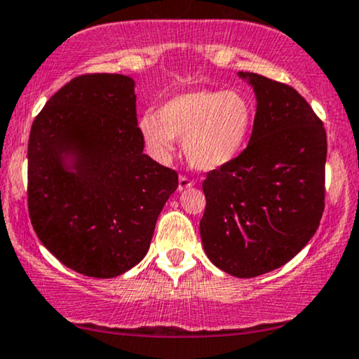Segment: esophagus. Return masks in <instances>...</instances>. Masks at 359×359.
<instances>
[{"mask_svg":"<svg viewBox=\"0 0 359 359\" xmlns=\"http://www.w3.org/2000/svg\"><path fill=\"white\" fill-rule=\"evenodd\" d=\"M194 185V180L190 179L187 175H180L179 177V190H185V189H190Z\"/></svg>","mask_w":359,"mask_h":359,"instance_id":"34e87169","label":"esophagus"}]
</instances>
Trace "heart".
Wrapping results in <instances>:
<instances>
[{
  "label": "heart",
  "mask_w": 359,
  "mask_h": 359,
  "mask_svg": "<svg viewBox=\"0 0 359 359\" xmlns=\"http://www.w3.org/2000/svg\"><path fill=\"white\" fill-rule=\"evenodd\" d=\"M253 122L252 104L237 90H194L179 94L139 121L147 151L167 158L174 139H184V152L198 170H215L242 152Z\"/></svg>",
  "instance_id": "1"
}]
</instances>
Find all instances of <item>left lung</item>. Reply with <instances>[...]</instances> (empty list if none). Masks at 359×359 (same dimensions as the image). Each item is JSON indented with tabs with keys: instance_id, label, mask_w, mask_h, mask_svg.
Masks as SVG:
<instances>
[{
	"instance_id": "1",
	"label": "left lung",
	"mask_w": 359,
	"mask_h": 359,
	"mask_svg": "<svg viewBox=\"0 0 359 359\" xmlns=\"http://www.w3.org/2000/svg\"><path fill=\"white\" fill-rule=\"evenodd\" d=\"M257 96L248 146L207 172L201 220L203 250L215 266L252 278L292 260L325 210L326 130L292 86L238 72Z\"/></svg>"
}]
</instances>
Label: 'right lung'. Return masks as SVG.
Here are the masks:
<instances>
[{
  "label": "right lung",
  "instance_id": "obj_1",
  "mask_svg": "<svg viewBox=\"0 0 359 359\" xmlns=\"http://www.w3.org/2000/svg\"><path fill=\"white\" fill-rule=\"evenodd\" d=\"M177 185L175 170L144 154L127 76H78L33 121L31 224L41 243L78 273L112 278L137 265Z\"/></svg>",
  "mask_w": 359,
  "mask_h": 359
}]
</instances>
